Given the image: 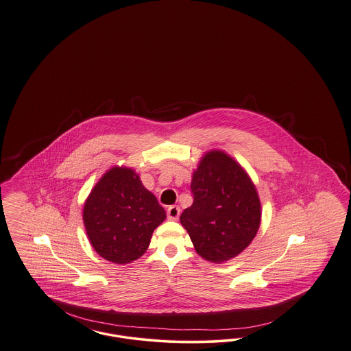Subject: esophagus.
Instances as JSON below:
<instances>
[{"mask_svg":"<svg viewBox=\"0 0 351 351\" xmlns=\"http://www.w3.org/2000/svg\"><path fill=\"white\" fill-rule=\"evenodd\" d=\"M180 216V208L178 205H171L167 209V217L172 221H176Z\"/></svg>","mask_w":351,"mask_h":351,"instance_id":"obj_1","label":"esophagus"}]
</instances>
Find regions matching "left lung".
<instances>
[{"label":"left lung","instance_id":"1","mask_svg":"<svg viewBox=\"0 0 351 351\" xmlns=\"http://www.w3.org/2000/svg\"><path fill=\"white\" fill-rule=\"evenodd\" d=\"M193 204L180 216L201 258L222 263L251 243L261 225V201L246 171L223 151L201 158L193 172Z\"/></svg>","mask_w":351,"mask_h":351}]
</instances>
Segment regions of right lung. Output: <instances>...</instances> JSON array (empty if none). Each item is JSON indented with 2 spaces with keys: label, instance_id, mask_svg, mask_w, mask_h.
<instances>
[{
  "label": "right lung",
  "instance_id": "add662e5",
  "mask_svg": "<svg viewBox=\"0 0 351 351\" xmlns=\"http://www.w3.org/2000/svg\"><path fill=\"white\" fill-rule=\"evenodd\" d=\"M84 226L89 242L104 259L126 265L141 258L166 210L132 168L104 173L84 204Z\"/></svg>",
  "mask_w": 351,
  "mask_h": 351
}]
</instances>
